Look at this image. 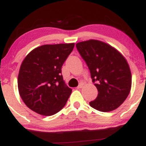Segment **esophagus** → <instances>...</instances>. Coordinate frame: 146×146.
Wrapping results in <instances>:
<instances>
[{
    "label": "esophagus",
    "mask_w": 146,
    "mask_h": 146,
    "mask_svg": "<svg viewBox=\"0 0 146 146\" xmlns=\"http://www.w3.org/2000/svg\"><path fill=\"white\" fill-rule=\"evenodd\" d=\"M82 86H83V84L82 83H80V84H79V86L77 87V88H78V89H80V88H82Z\"/></svg>",
    "instance_id": "obj_1"
}]
</instances>
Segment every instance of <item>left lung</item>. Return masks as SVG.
Here are the masks:
<instances>
[{
    "label": "left lung",
    "mask_w": 146,
    "mask_h": 146,
    "mask_svg": "<svg viewBox=\"0 0 146 146\" xmlns=\"http://www.w3.org/2000/svg\"><path fill=\"white\" fill-rule=\"evenodd\" d=\"M76 47L98 90L90 106L102 112L117 109L131 89L132 75L126 59L116 48L98 40L80 42Z\"/></svg>",
    "instance_id": "8db88e82"
}]
</instances>
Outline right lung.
I'll return each instance as SVG.
<instances>
[{"label": "right lung", "instance_id": "right-lung-1", "mask_svg": "<svg viewBox=\"0 0 146 146\" xmlns=\"http://www.w3.org/2000/svg\"><path fill=\"white\" fill-rule=\"evenodd\" d=\"M74 46L75 43L42 45L23 60L18 77V91L31 110L51 116L66 104L72 89L64 82L62 66Z\"/></svg>", "mask_w": 146, "mask_h": 146}]
</instances>
